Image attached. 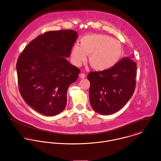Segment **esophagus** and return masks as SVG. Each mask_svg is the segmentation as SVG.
Returning a JSON list of instances; mask_svg holds the SVG:
<instances>
[{
    "instance_id": "obj_1",
    "label": "esophagus",
    "mask_w": 161,
    "mask_h": 161,
    "mask_svg": "<svg viewBox=\"0 0 161 161\" xmlns=\"http://www.w3.org/2000/svg\"><path fill=\"white\" fill-rule=\"evenodd\" d=\"M80 76L81 78H85L86 77V75L85 73H81L80 75Z\"/></svg>"
}]
</instances>
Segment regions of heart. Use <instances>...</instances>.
I'll return each mask as SVG.
<instances>
[{
    "instance_id": "1",
    "label": "heart",
    "mask_w": 161,
    "mask_h": 161,
    "mask_svg": "<svg viewBox=\"0 0 161 161\" xmlns=\"http://www.w3.org/2000/svg\"><path fill=\"white\" fill-rule=\"evenodd\" d=\"M123 53L120 43L110 36L102 34H91L82 37L80 46H73L71 59L74 64L80 66L90 54L91 66L98 71L107 70L115 66Z\"/></svg>"
}]
</instances>
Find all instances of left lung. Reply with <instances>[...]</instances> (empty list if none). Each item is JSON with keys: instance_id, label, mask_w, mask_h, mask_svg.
Listing matches in <instances>:
<instances>
[{"instance_id": "8db88e82", "label": "left lung", "mask_w": 161, "mask_h": 161, "mask_svg": "<svg viewBox=\"0 0 161 161\" xmlns=\"http://www.w3.org/2000/svg\"><path fill=\"white\" fill-rule=\"evenodd\" d=\"M136 76L137 64L128 57L110 69L89 73L90 102L93 110L111 115L122 109L135 91Z\"/></svg>"}]
</instances>
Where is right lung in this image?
Returning a JSON list of instances; mask_svg holds the SVG:
<instances>
[{"mask_svg": "<svg viewBox=\"0 0 161 161\" xmlns=\"http://www.w3.org/2000/svg\"><path fill=\"white\" fill-rule=\"evenodd\" d=\"M71 29L46 32L30 42L16 64L21 97L31 108L46 116L62 112L67 103V90L80 70L70 64L69 57L77 39Z\"/></svg>", "mask_w": 161, "mask_h": 161, "instance_id": "right-lung-1", "label": "right lung"}]
</instances>
